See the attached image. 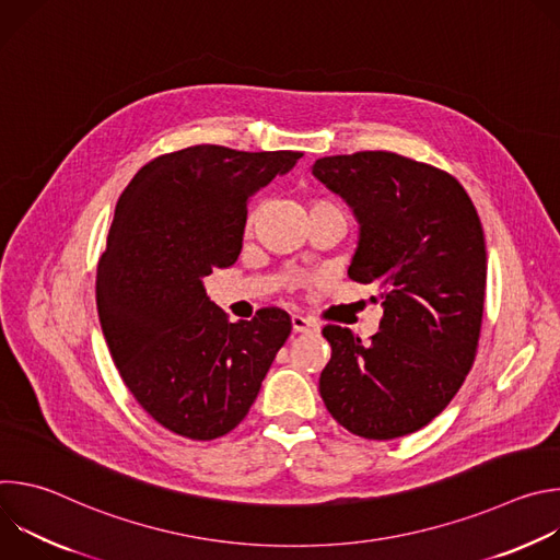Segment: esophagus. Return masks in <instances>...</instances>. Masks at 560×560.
Masks as SVG:
<instances>
[{"label": "esophagus", "mask_w": 560, "mask_h": 560, "mask_svg": "<svg viewBox=\"0 0 560 560\" xmlns=\"http://www.w3.org/2000/svg\"><path fill=\"white\" fill-rule=\"evenodd\" d=\"M292 330L294 332H316V324L312 322V318H305L301 314H294L292 316Z\"/></svg>", "instance_id": "34e87169"}]
</instances>
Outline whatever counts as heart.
I'll return each mask as SVG.
<instances>
[{"label": "heart", "instance_id": "b5f03b06", "mask_svg": "<svg viewBox=\"0 0 560 560\" xmlns=\"http://www.w3.org/2000/svg\"><path fill=\"white\" fill-rule=\"evenodd\" d=\"M310 212H339V214H346V208L335 197H314L310 201Z\"/></svg>", "mask_w": 560, "mask_h": 560}]
</instances>
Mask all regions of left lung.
Segmentation results:
<instances>
[{"instance_id":"1","label":"left lung","mask_w":560,"mask_h":560,"mask_svg":"<svg viewBox=\"0 0 560 560\" xmlns=\"http://www.w3.org/2000/svg\"><path fill=\"white\" fill-rule=\"evenodd\" d=\"M312 173L361 221L348 277L374 283L383 316L363 343L326 326L318 378L328 412L352 434L389 441L439 417L474 365L486 303V234L445 171L385 150L316 159Z\"/></svg>"}]
</instances>
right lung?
<instances>
[{
    "label": "right lung",
    "mask_w": 560,
    "mask_h": 560,
    "mask_svg": "<svg viewBox=\"0 0 560 560\" xmlns=\"http://www.w3.org/2000/svg\"><path fill=\"white\" fill-rule=\"evenodd\" d=\"M303 152L190 145L148 162L121 192L97 264V312L137 404L166 430L212 441L250 412L292 318L232 324L203 277L242 253L248 199Z\"/></svg>",
    "instance_id": "add662e5"
}]
</instances>
